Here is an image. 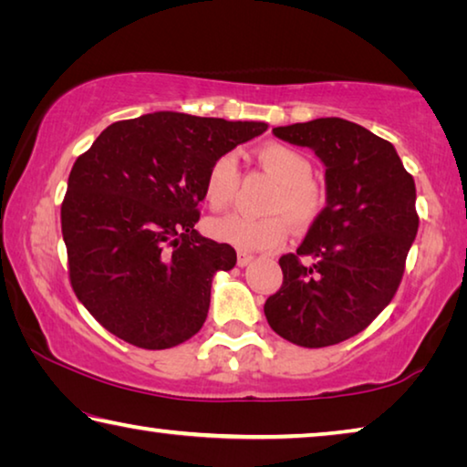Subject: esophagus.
<instances>
[{"label": "esophagus", "mask_w": 467, "mask_h": 467, "mask_svg": "<svg viewBox=\"0 0 467 467\" xmlns=\"http://www.w3.org/2000/svg\"><path fill=\"white\" fill-rule=\"evenodd\" d=\"M251 262H253V255H251V253H244V251H241L239 255H236V264H239V267L249 265Z\"/></svg>", "instance_id": "34e87169"}]
</instances>
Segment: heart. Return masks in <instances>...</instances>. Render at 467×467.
<instances>
[{
  "label": "heart",
  "instance_id": "heart-1",
  "mask_svg": "<svg viewBox=\"0 0 467 467\" xmlns=\"http://www.w3.org/2000/svg\"><path fill=\"white\" fill-rule=\"evenodd\" d=\"M257 158L280 181L278 193L270 203L272 216L249 218L228 214L208 223V233L216 241L233 244L241 251L275 249L286 241L290 220L296 226L311 224L323 208V197L313 185V164L303 152L282 144H265L257 150ZM239 189L236 156L226 152L210 164L205 175L203 195L210 208L223 210L234 200Z\"/></svg>",
  "mask_w": 467,
  "mask_h": 467
}]
</instances>
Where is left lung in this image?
Segmentation results:
<instances>
[{
    "instance_id": "left-lung-1",
    "label": "left lung",
    "mask_w": 467,
    "mask_h": 467,
    "mask_svg": "<svg viewBox=\"0 0 467 467\" xmlns=\"http://www.w3.org/2000/svg\"><path fill=\"white\" fill-rule=\"evenodd\" d=\"M272 131L323 162L326 208L296 253L280 257L284 282L265 319L296 346H334L360 334L400 286L418 233L414 179L393 144L339 117Z\"/></svg>"
}]
</instances>
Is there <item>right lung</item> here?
<instances>
[{"instance_id": "obj_1", "label": "right lung", "mask_w": 467, "mask_h": 467, "mask_svg": "<svg viewBox=\"0 0 467 467\" xmlns=\"http://www.w3.org/2000/svg\"><path fill=\"white\" fill-rule=\"evenodd\" d=\"M267 123L158 110L117 121L74 162L61 203L69 280L110 334L146 350L202 329L236 251L195 231L210 164Z\"/></svg>"}]
</instances>
